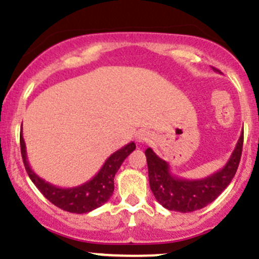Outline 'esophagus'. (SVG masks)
Returning <instances> with one entry per match:
<instances>
[{"instance_id":"34e87169","label":"esophagus","mask_w":259,"mask_h":259,"mask_svg":"<svg viewBox=\"0 0 259 259\" xmlns=\"http://www.w3.org/2000/svg\"><path fill=\"white\" fill-rule=\"evenodd\" d=\"M137 140L139 143H148L152 140V135L149 132H145V130H140L137 135Z\"/></svg>"}]
</instances>
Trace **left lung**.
<instances>
[{"label":"left lung","instance_id":"obj_1","mask_svg":"<svg viewBox=\"0 0 259 259\" xmlns=\"http://www.w3.org/2000/svg\"><path fill=\"white\" fill-rule=\"evenodd\" d=\"M242 148L243 132L227 164L222 169L200 180H186L173 175L169 164L158 157L152 148H148L145 150L148 176L155 200L170 211L192 212L207 206L232 182L239 165Z\"/></svg>","mask_w":259,"mask_h":259}]
</instances>
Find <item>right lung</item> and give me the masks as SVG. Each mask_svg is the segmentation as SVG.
Returning a JSON list of instances; mask_svg holds the SVG:
<instances>
[{"mask_svg": "<svg viewBox=\"0 0 259 259\" xmlns=\"http://www.w3.org/2000/svg\"><path fill=\"white\" fill-rule=\"evenodd\" d=\"M20 145H21V155L25 169H26L30 180L37 187V190L53 205L64 211L74 212V214H86L109 201L114 192L115 175L119 170L125 158L135 149V143H129V144L124 145L121 149L112 153L104 163L101 169L90 181L79 186H74V187H58V186L42 180L31 169L29 162H27L26 145H25V140L22 138V132L20 134Z\"/></svg>", "mask_w": 259, "mask_h": 259, "instance_id": "1", "label": "right lung"}]
</instances>
